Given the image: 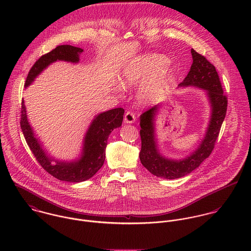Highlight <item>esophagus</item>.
Here are the masks:
<instances>
[{
	"label": "esophagus",
	"mask_w": 251,
	"mask_h": 251,
	"mask_svg": "<svg viewBox=\"0 0 251 251\" xmlns=\"http://www.w3.org/2000/svg\"><path fill=\"white\" fill-rule=\"evenodd\" d=\"M135 120H136V117H135V115H134L133 112L127 111V112L125 114V119H124V121H125L126 124H132V123L135 122Z\"/></svg>",
	"instance_id": "1"
}]
</instances>
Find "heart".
Returning a JSON list of instances; mask_svg holds the SVG:
<instances>
[{
  "label": "heart",
  "mask_w": 251,
  "mask_h": 251,
  "mask_svg": "<svg viewBox=\"0 0 251 251\" xmlns=\"http://www.w3.org/2000/svg\"><path fill=\"white\" fill-rule=\"evenodd\" d=\"M167 58L158 54H149L136 58L124 69L119 78L120 85L124 89H128L153 77L156 78V82H160L167 74ZM153 91L154 88L145 89L141 92V98L149 97Z\"/></svg>",
  "instance_id": "1"
}]
</instances>
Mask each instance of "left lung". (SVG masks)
<instances>
[{
    "instance_id": "1",
    "label": "left lung",
    "mask_w": 251,
    "mask_h": 251,
    "mask_svg": "<svg viewBox=\"0 0 251 251\" xmlns=\"http://www.w3.org/2000/svg\"><path fill=\"white\" fill-rule=\"evenodd\" d=\"M191 55L193 62L190 71L183 81L179 83V87L192 86L205 90L212 108L211 119L205 137L197 149L188 156L176 160L163 156L157 147L154 118L159 104L144 112L140 116L142 146L139 157L144 167L156 177L178 179L199 167L212 153L226 115L227 98L223 95L222 86L215 66L194 49H191Z\"/></svg>"
}]
</instances>
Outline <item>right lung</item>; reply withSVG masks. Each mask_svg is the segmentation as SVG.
Listing matches in <instances>:
<instances>
[{"mask_svg":"<svg viewBox=\"0 0 251 251\" xmlns=\"http://www.w3.org/2000/svg\"><path fill=\"white\" fill-rule=\"evenodd\" d=\"M82 52V48L72 45L57 46L36 61L27 76L25 87L30 86L37 75L56 61L78 63L79 55ZM124 114L123 108H115L96 116L86 132L81 155L73 161H61L48 156L28 122L24 100H22L21 106L20 126L29 148L45 171L60 180L79 182L92 178L102 167L108 136L115 128L122 126ZM53 161L55 162L53 163Z\"/></svg>","mask_w":251,"mask_h":251,"instance_id":"obj_1","label":"right lung"}]
</instances>
